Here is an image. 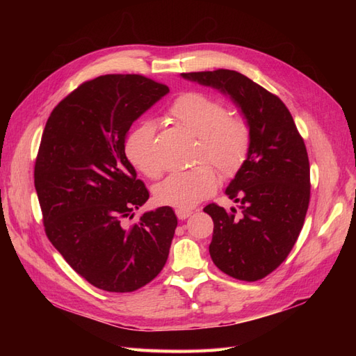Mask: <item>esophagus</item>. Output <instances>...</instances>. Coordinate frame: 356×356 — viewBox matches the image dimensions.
Masks as SVG:
<instances>
[{"mask_svg":"<svg viewBox=\"0 0 356 356\" xmlns=\"http://www.w3.org/2000/svg\"><path fill=\"white\" fill-rule=\"evenodd\" d=\"M175 213H177V217H178L179 220H187V218L190 217V215L193 213V211H190V209H177Z\"/></svg>","mask_w":356,"mask_h":356,"instance_id":"obj_1","label":"esophagus"}]
</instances>
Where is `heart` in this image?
Wrapping results in <instances>:
<instances>
[{
	"instance_id": "heart-1",
	"label": "heart",
	"mask_w": 356,
	"mask_h": 356,
	"mask_svg": "<svg viewBox=\"0 0 356 356\" xmlns=\"http://www.w3.org/2000/svg\"><path fill=\"white\" fill-rule=\"evenodd\" d=\"M169 115L197 138L196 161L208 160L222 175H233L246 160L251 131L246 120L229 115L220 99L200 92H187L172 102ZM124 154L131 165L148 178H159L163 166L156 154V127L152 122L135 126L127 134ZM217 174L211 165L174 172L154 187V199L174 208H191L217 187Z\"/></svg>"
}]
</instances>
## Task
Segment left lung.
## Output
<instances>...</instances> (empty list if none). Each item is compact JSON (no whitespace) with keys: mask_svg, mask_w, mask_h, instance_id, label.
I'll return each instance as SVG.
<instances>
[{"mask_svg":"<svg viewBox=\"0 0 356 356\" xmlns=\"http://www.w3.org/2000/svg\"><path fill=\"white\" fill-rule=\"evenodd\" d=\"M181 75L230 96L250 126V152L225 188L241 213L215 203L203 211L213 221V264L239 281H258L285 260L303 229L310 199L305 141L285 104L246 75L232 70Z\"/></svg>","mask_w":356,"mask_h":356,"instance_id":"8db88e82","label":"left lung"}]
</instances>
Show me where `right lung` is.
Segmentation results:
<instances>
[{
  "label": "right lung",
  "instance_id": "obj_1",
  "mask_svg": "<svg viewBox=\"0 0 356 356\" xmlns=\"http://www.w3.org/2000/svg\"><path fill=\"white\" fill-rule=\"evenodd\" d=\"M168 93L144 75H101L55 106L41 136L34 182L47 238L75 272L110 293L152 282L174 239L169 207L126 222L149 197L124 154L126 136Z\"/></svg>",
  "mask_w": 356,
  "mask_h": 356
}]
</instances>
